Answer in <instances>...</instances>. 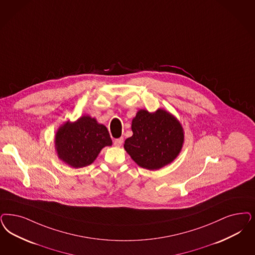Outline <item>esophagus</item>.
I'll return each mask as SVG.
<instances>
[{"mask_svg":"<svg viewBox=\"0 0 255 255\" xmlns=\"http://www.w3.org/2000/svg\"><path fill=\"white\" fill-rule=\"evenodd\" d=\"M123 137H121V138H117V139H115L114 140V145L116 147H121V146L123 145Z\"/></svg>","mask_w":255,"mask_h":255,"instance_id":"1","label":"esophagus"}]
</instances>
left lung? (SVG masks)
I'll list each match as a JSON object with an SVG mask.
<instances>
[{
	"label": "left lung",
	"instance_id": "1",
	"mask_svg": "<svg viewBox=\"0 0 255 255\" xmlns=\"http://www.w3.org/2000/svg\"><path fill=\"white\" fill-rule=\"evenodd\" d=\"M132 131L124 149L139 167L150 170L171 163L184 143L181 124L163 109L155 113L139 110L132 120Z\"/></svg>",
	"mask_w": 255,
	"mask_h": 255
}]
</instances>
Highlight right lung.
<instances>
[{
  "label": "right lung",
  "mask_w": 255,
  "mask_h": 255,
  "mask_svg": "<svg viewBox=\"0 0 255 255\" xmlns=\"http://www.w3.org/2000/svg\"><path fill=\"white\" fill-rule=\"evenodd\" d=\"M111 145L106 126L88 116H83L75 123H65L55 135L59 158L75 168L90 165L101 149Z\"/></svg>",
  "instance_id": "obj_1"
}]
</instances>
